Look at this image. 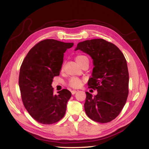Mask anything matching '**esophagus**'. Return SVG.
Wrapping results in <instances>:
<instances>
[{"label": "esophagus", "instance_id": "esophagus-1", "mask_svg": "<svg viewBox=\"0 0 149 149\" xmlns=\"http://www.w3.org/2000/svg\"><path fill=\"white\" fill-rule=\"evenodd\" d=\"M77 90H72L71 92H72V95H74L75 93L77 92Z\"/></svg>", "mask_w": 149, "mask_h": 149}]
</instances>
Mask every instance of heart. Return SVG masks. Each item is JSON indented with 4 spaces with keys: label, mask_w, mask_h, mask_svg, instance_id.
<instances>
[{
    "label": "heart",
    "mask_w": 149,
    "mask_h": 149,
    "mask_svg": "<svg viewBox=\"0 0 149 149\" xmlns=\"http://www.w3.org/2000/svg\"><path fill=\"white\" fill-rule=\"evenodd\" d=\"M88 59L86 56H83V55H78L76 56L75 58V61L77 63V64H80L81 62H83L84 59ZM82 84V81L79 79H78L77 77H72L69 80L68 82V85L72 88H77L81 86V85Z\"/></svg>",
    "instance_id": "obj_1"
}]
</instances>
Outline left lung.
I'll list each match as a JSON object with an SVG mask.
<instances>
[{
  "mask_svg": "<svg viewBox=\"0 0 149 149\" xmlns=\"http://www.w3.org/2000/svg\"><path fill=\"white\" fill-rule=\"evenodd\" d=\"M77 50L93 59L94 67L88 85L97 90L95 96L86 92L85 112L93 121L111 122L121 112L128 96L129 72L125 57L115 45L103 39L79 42L75 49Z\"/></svg>",
  "mask_w": 149,
  "mask_h": 149,
  "instance_id": "obj_1",
  "label": "left lung"
}]
</instances>
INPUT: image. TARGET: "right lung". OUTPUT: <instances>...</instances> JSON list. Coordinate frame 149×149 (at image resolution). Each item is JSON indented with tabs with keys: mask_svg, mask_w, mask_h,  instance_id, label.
<instances>
[{
	"mask_svg": "<svg viewBox=\"0 0 149 149\" xmlns=\"http://www.w3.org/2000/svg\"><path fill=\"white\" fill-rule=\"evenodd\" d=\"M74 43L47 39L37 43L28 52L19 75L22 102L33 118L42 124L59 121L66 113L72 93L66 89L53 93L52 79L59 75L64 53Z\"/></svg>",
	"mask_w": 149,
	"mask_h": 149,
	"instance_id": "1",
	"label": "right lung"
}]
</instances>
